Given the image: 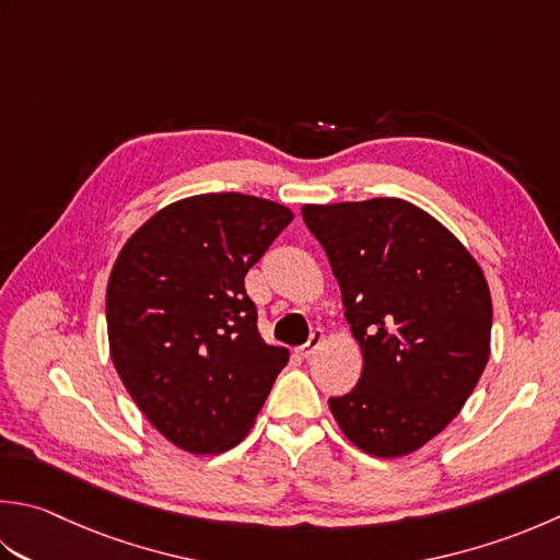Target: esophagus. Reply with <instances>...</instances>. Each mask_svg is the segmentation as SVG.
I'll return each instance as SVG.
<instances>
[{
  "instance_id": "esophagus-1",
  "label": "esophagus",
  "mask_w": 560,
  "mask_h": 560,
  "mask_svg": "<svg viewBox=\"0 0 560 560\" xmlns=\"http://www.w3.org/2000/svg\"><path fill=\"white\" fill-rule=\"evenodd\" d=\"M323 342H325V332L323 330H313L308 342L301 345L299 349H295V352H299L303 359H308V357H313L317 352V349L323 347Z\"/></svg>"
}]
</instances>
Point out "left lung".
Listing matches in <instances>:
<instances>
[{
	"label": "left lung",
	"instance_id": "left-lung-1",
	"mask_svg": "<svg viewBox=\"0 0 560 560\" xmlns=\"http://www.w3.org/2000/svg\"><path fill=\"white\" fill-rule=\"evenodd\" d=\"M342 291L364 369L330 398L361 452H418L452 422L490 357L492 301L483 269L452 230L402 199L301 208Z\"/></svg>",
	"mask_w": 560,
	"mask_h": 560
}]
</instances>
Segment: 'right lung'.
<instances>
[{
  "instance_id": "obj_1",
  "label": "right lung",
  "mask_w": 560,
  "mask_h": 560,
  "mask_svg": "<svg viewBox=\"0 0 560 560\" xmlns=\"http://www.w3.org/2000/svg\"><path fill=\"white\" fill-rule=\"evenodd\" d=\"M291 221L257 196L199 194L160 208L118 252L108 352L140 412L184 452L243 442L289 364L257 330L245 273Z\"/></svg>"
}]
</instances>
